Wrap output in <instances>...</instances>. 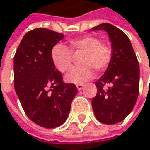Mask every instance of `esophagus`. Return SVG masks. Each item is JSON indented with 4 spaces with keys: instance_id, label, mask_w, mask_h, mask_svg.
Wrapping results in <instances>:
<instances>
[{
    "instance_id": "obj_1",
    "label": "esophagus",
    "mask_w": 150,
    "mask_h": 150,
    "mask_svg": "<svg viewBox=\"0 0 150 150\" xmlns=\"http://www.w3.org/2000/svg\"><path fill=\"white\" fill-rule=\"evenodd\" d=\"M83 87H84V85H83V84H81V83L76 85V88H77V89H78V90H81Z\"/></svg>"
}]
</instances>
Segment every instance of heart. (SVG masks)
Returning a JSON list of instances; mask_svg holds the SVG:
<instances>
[{"instance_id":"1","label":"heart","mask_w":150,"mask_h":150,"mask_svg":"<svg viewBox=\"0 0 150 150\" xmlns=\"http://www.w3.org/2000/svg\"><path fill=\"white\" fill-rule=\"evenodd\" d=\"M82 54L80 62L83 65L75 69L67 75L66 80L72 83H83L90 80L94 69L103 72L112 60V48L106 42H100L94 35H85L68 41V47L56 44L51 50V57L57 69L67 73L73 68L74 56Z\"/></svg>"}]
</instances>
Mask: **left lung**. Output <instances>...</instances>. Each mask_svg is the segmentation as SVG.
<instances>
[{"instance_id": "obj_1", "label": "left lung", "mask_w": 150, "mask_h": 150, "mask_svg": "<svg viewBox=\"0 0 150 150\" xmlns=\"http://www.w3.org/2000/svg\"><path fill=\"white\" fill-rule=\"evenodd\" d=\"M92 30H105L112 42V60L96 82L97 94L92 100L96 119L105 124L124 120L135 107L139 94V63L127 35L118 28L103 23ZM109 85L108 89L105 88Z\"/></svg>"}]
</instances>
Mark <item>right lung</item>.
I'll list each match as a JSON object with an SVG mask.
<instances>
[{"label": "right lung", "mask_w": 150, "mask_h": 150, "mask_svg": "<svg viewBox=\"0 0 150 150\" xmlns=\"http://www.w3.org/2000/svg\"><path fill=\"white\" fill-rule=\"evenodd\" d=\"M63 35L35 28L22 38L14 57L15 89L28 117L46 129L61 126L67 120L73 98L74 83H65L52 61L53 47Z\"/></svg>", "instance_id": "right-lung-1"}]
</instances>
